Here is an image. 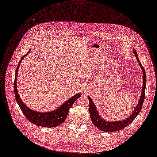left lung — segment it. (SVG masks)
Listing matches in <instances>:
<instances>
[{
	"label": "left lung",
	"instance_id": "left-lung-1",
	"mask_svg": "<svg viewBox=\"0 0 157 157\" xmlns=\"http://www.w3.org/2000/svg\"><path fill=\"white\" fill-rule=\"evenodd\" d=\"M133 52L134 55L135 56L137 61H138V63L141 69H142L143 86H142V91L141 93L139 101L136 105V106H135V108H134V109L133 110V111L132 112V113L127 117L122 120L113 121H107L105 119L100 115V113L98 111L97 106L94 104L92 99L90 96H88V98L89 99V101H90V114L91 121L97 128H98L99 130L102 131H104L105 132H117L124 129L133 122V121L138 115L139 113L141 111V109L142 108V106L143 105L144 98H145L146 75L144 68L142 66L141 63H140L138 56V53L135 49H133Z\"/></svg>",
	"mask_w": 157,
	"mask_h": 157
}]
</instances>
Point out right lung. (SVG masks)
I'll return each mask as SVG.
<instances>
[{
    "mask_svg": "<svg viewBox=\"0 0 157 157\" xmlns=\"http://www.w3.org/2000/svg\"><path fill=\"white\" fill-rule=\"evenodd\" d=\"M30 52V50H29L28 52L21 58L20 62L18 64L16 70L15 80L14 83V91L16 101L19 105L21 109L22 110V113L30 122L40 127L49 128L56 127L64 122L68 114L70 108L79 98H80L81 94L80 93L76 94L75 95L71 97L66 101H65L59 107L51 111L40 112L33 110L29 107H28L22 101L18 93L17 88V77L18 69L19 68V66L22 59L24 58L25 56H27L29 53Z\"/></svg>",
    "mask_w": 157,
    "mask_h": 157,
    "instance_id": "right-lung-1",
    "label": "right lung"
}]
</instances>
